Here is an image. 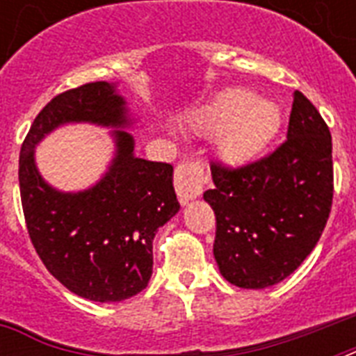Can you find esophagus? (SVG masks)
I'll return each mask as SVG.
<instances>
[{
  "label": "esophagus",
  "instance_id": "esophagus-1",
  "mask_svg": "<svg viewBox=\"0 0 356 356\" xmlns=\"http://www.w3.org/2000/svg\"><path fill=\"white\" fill-rule=\"evenodd\" d=\"M205 172L201 162H186L175 168V192L181 203L197 200L203 194L205 186Z\"/></svg>",
  "mask_w": 356,
  "mask_h": 356
}]
</instances>
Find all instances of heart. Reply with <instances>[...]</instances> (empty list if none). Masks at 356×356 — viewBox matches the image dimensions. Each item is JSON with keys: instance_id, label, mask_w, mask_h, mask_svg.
Listing matches in <instances>:
<instances>
[{"instance_id": "heart-1", "label": "heart", "mask_w": 356, "mask_h": 356, "mask_svg": "<svg viewBox=\"0 0 356 356\" xmlns=\"http://www.w3.org/2000/svg\"><path fill=\"white\" fill-rule=\"evenodd\" d=\"M192 127L216 136L218 156L227 166L242 168L259 161L279 133L281 108L270 99H257L245 88H227L192 113Z\"/></svg>"}]
</instances>
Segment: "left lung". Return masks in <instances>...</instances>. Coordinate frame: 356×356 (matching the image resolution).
<instances>
[{
  "instance_id": "obj_1",
  "label": "left lung",
  "mask_w": 356,
  "mask_h": 356,
  "mask_svg": "<svg viewBox=\"0 0 356 356\" xmlns=\"http://www.w3.org/2000/svg\"><path fill=\"white\" fill-rule=\"evenodd\" d=\"M203 200L216 214L214 259L238 288L273 286L298 270L320 240L332 205V140L316 107L293 92L286 142L229 170L212 164Z\"/></svg>"
}]
</instances>
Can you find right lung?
I'll use <instances>...</instances> for the list:
<instances>
[{
  "label": "right lung",
  "mask_w": 356,
  "mask_h": 356,
  "mask_svg": "<svg viewBox=\"0 0 356 356\" xmlns=\"http://www.w3.org/2000/svg\"><path fill=\"white\" fill-rule=\"evenodd\" d=\"M113 128L115 155L90 189L63 193L41 177L34 147L55 128ZM136 120L116 83L97 81L58 94L36 116L19 151V194L31 242L70 292L116 303L142 292L153 273V238L179 212L173 168L134 155Z\"/></svg>",
  "instance_id": "obj_1"
}]
</instances>
